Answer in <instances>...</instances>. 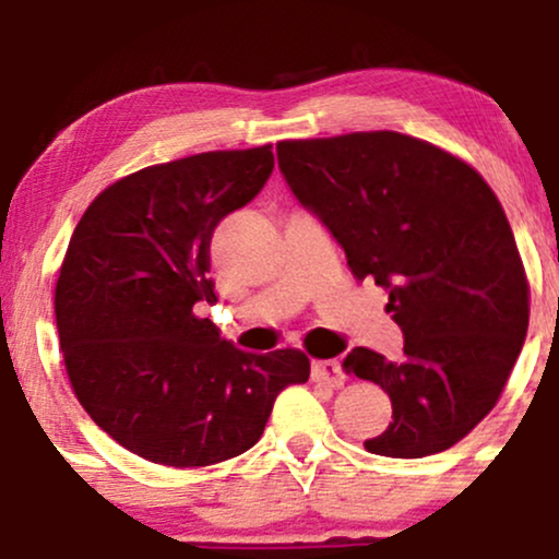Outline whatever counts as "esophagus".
Returning a JSON list of instances; mask_svg holds the SVG:
<instances>
[{"instance_id":"obj_1","label":"esophagus","mask_w":559,"mask_h":559,"mask_svg":"<svg viewBox=\"0 0 559 559\" xmlns=\"http://www.w3.org/2000/svg\"><path fill=\"white\" fill-rule=\"evenodd\" d=\"M312 381L329 383V386H344L346 373L338 360H312Z\"/></svg>"}]
</instances>
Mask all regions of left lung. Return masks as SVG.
<instances>
[{
  "label": "left lung",
  "mask_w": 559,
  "mask_h": 559,
  "mask_svg": "<svg viewBox=\"0 0 559 559\" xmlns=\"http://www.w3.org/2000/svg\"><path fill=\"white\" fill-rule=\"evenodd\" d=\"M275 150L352 275L389 288L404 333L400 360L368 346L344 360L391 400L389 428L365 449L409 460L457 444L499 402L528 331V275L497 194L465 159L407 133L286 139Z\"/></svg>",
  "instance_id": "left-lung-1"
}]
</instances>
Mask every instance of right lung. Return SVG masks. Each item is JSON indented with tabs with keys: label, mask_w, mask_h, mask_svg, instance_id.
Wrapping results in <instances>:
<instances>
[{
	"label": "right lung",
	"mask_w": 559,
	"mask_h": 559,
	"mask_svg": "<svg viewBox=\"0 0 559 559\" xmlns=\"http://www.w3.org/2000/svg\"><path fill=\"white\" fill-rule=\"evenodd\" d=\"M273 144L150 165L94 197L55 286L75 400L120 447L170 467H204L260 441L275 396L310 378L305 352L267 355L221 338L210 239L258 197Z\"/></svg>",
	"instance_id": "right-lung-1"
}]
</instances>
